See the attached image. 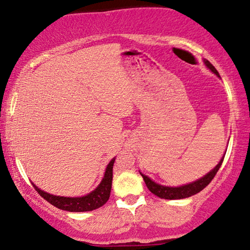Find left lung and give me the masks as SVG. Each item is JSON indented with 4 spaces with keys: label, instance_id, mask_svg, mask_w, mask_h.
<instances>
[{
    "label": "left lung",
    "instance_id": "1",
    "mask_svg": "<svg viewBox=\"0 0 250 250\" xmlns=\"http://www.w3.org/2000/svg\"><path fill=\"white\" fill-rule=\"evenodd\" d=\"M204 62H205V65L207 66V68L210 69L214 74H216L219 78L217 69H216L214 66H212L210 62L207 61V59H204ZM225 153H226V151H225ZM224 156H225V154H223L222 159L219 160L217 166H216L214 169H211L208 174H206L204 177L199 178V179H197V181H194L192 183H188V184L181 185V186H166V185L158 184V183L152 181L148 176L142 174L141 171L139 172H141L142 177H143V179H144L147 188L153 193V194H155L156 197H159L161 199H167V200H178V199H185V198L192 197V195L197 194V193L202 191V189H204L206 186H207L209 183L212 181V178L215 177V175L217 174L218 169L221 168V166H222L223 160H224Z\"/></svg>",
    "mask_w": 250,
    "mask_h": 250
}]
</instances>
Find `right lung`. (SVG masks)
Listing matches in <instances>:
<instances>
[{"label":"right lung","mask_w":250,"mask_h":250,"mask_svg":"<svg viewBox=\"0 0 250 250\" xmlns=\"http://www.w3.org/2000/svg\"><path fill=\"white\" fill-rule=\"evenodd\" d=\"M115 158H113L107 167L105 169L104 177L102 182L96 188L94 191H91L88 194L83 197H61V195H53L50 193H46L39 188L34 183H32L39 194L43 199H45L49 204H51L55 207H57L62 210L72 211V212H81V211H91L95 210L103 205L106 204L108 200L109 194H111L112 188V179H113V165H114Z\"/></svg>","instance_id":"add662e5"}]
</instances>
